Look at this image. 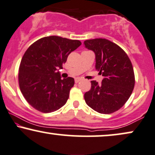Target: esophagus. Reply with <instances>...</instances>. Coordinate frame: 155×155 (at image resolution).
<instances>
[{
  "label": "esophagus",
  "mask_w": 155,
  "mask_h": 155,
  "mask_svg": "<svg viewBox=\"0 0 155 155\" xmlns=\"http://www.w3.org/2000/svg\"><path fill=\"white\" fill-rule=\"evenodd\" d=\"M81 79H80V78H76L75 79V83H79V82L81 81Z\"/></svg>",
  "instance_id": "34e87169"
}]
</instances>
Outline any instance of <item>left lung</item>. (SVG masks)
Instances as JSON below:
<instances>
[{"label":"left lung","mask_w":155,"mask_h":155,"mask_svg":"<svg viewBox=\"0 0 155 155\" xmlns=\"http://www.w3.org/2000/svg\"><path fill=\"white\" fill-rule=\"evenodd\" d=\"M85 47L96 54V69L104 76L101 84L91 81L84 94L86 104L96 112L110 114L124 106L135 86V74L130 59L118 45L106 39L84 41Z\"/></svg>","instance_id":"left-lung-1"}]
</instances>
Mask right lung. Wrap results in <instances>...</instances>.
Listing matches in <instances>:
<instances>
[{
	"label": "right lung",
	"mask_w": 155,
	"mask_h": 155,
	"mask_svg": "<svg viewBox=\"0 0 155 155\" xmlns=\"http://www.w3.org/2000/svg\"><path fill=\"white\" fill-rule=\"evenodd\" d=\"M81 45L79 40L49 36L28 47L20 62L18 82L21 93L31 106L47 113L64 106L74 79H61L57 70L62 69L69 54Z\"/></svg>",
	"instance_id": "add662e5"
}]
</instances>
